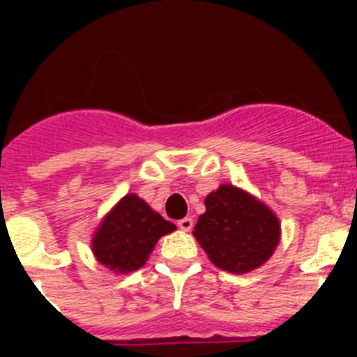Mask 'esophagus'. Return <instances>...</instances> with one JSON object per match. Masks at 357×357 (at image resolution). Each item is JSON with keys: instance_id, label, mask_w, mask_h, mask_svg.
<instances>
[{"instance_id": "obj_1", "label": "esophagus", "mask_w": 357, "mask_h": 357, "mask_svg": "<svg viewBox=\"0 0 357 357\" xmlns=\"http://www.w3.org/2000/svg\"><path fill=\"white\" fill-rule=\"evenodd\" d=\"M178 226H179V229H183V231H190V229L193 228V219L192 218L179 219Z\"/></svg>"}]
</instances>
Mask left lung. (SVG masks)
<instances>
[{
	"instance_id": "obj_1",
	"label": "left lung",
	"mask_w": 357,
	"mask_h": 357,
	"mask_svg": "<svg viewBox=\"0 0 357 357\" xmlns=\"http://www.w3.org/2000/svg\"><path fill=\"white\" fill-rule=\"evenodd\" d=\"M193 235L212 264L242 275L271 257L280 242V221L243 190L221 185L205 199Z\"/></svg>"
}]
</instances>
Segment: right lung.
I'll use <instances>...</instances> for the list:
<instances>
[{
    "instance_id": "add662e5",
    "label": "right lung",
    "mask_w": 357,
    "mask_h": 357,
    "mask_svg": "<svg viewBox=\"0 0 357 357\" xmlns=\"http://www.w3.org/2000/svg\"><path fill=\"white\" fill-rule=\"evenodd\" d=\"M176 226L165 221L136 195H126L93 238V252L103 266L115 273H131L142 268L157 240L174 231Z\"/></svg>"
}]
</instances>
